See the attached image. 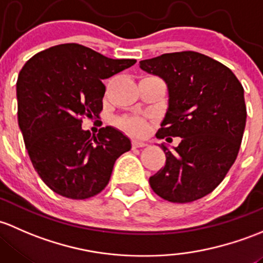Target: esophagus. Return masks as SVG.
Instances as JSON below:
<instances>
[{
	"mask_svg": "<svg viewBox=\"0 0 263 263\" xmlns=\"http://www.w3.org/2000/svg\"><path fill=\"white\" fill-rule=\"evenodd\" d=\"M145 145H147V143L142 142V140H137V139L133 140V148H142V147H145Z\"/></svg>",
	"mask_w": 263,
	"mask_h": 263,
	"instance_id": "34e87169",
	"label": "esophagus"
}]
</instances>
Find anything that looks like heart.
Wrapping results in <instances>:
<instances>
[{"label":"heart","instance_id":"1","mask_svg":"<svg viewBox=\"0 0 263 263\" xmlns=\"http://www.w3.org/2000/svg\"><path fill=\"white\" fill-rule=\"evenodd\" d=\"M120 125L125 129L126 132L132 134H142L144 132L145 125L140 119L138 118H124L120 120Z\"/></svg>","mask_w":263,"mask_h":263}]
</instances>
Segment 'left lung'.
Instances as JSON below:
<instances>
[{
  "label": "left lung",
  "instance_id": "left-lung-1",
  "mask_svg": "<svg viewBox=\"0 0 263 263\" xmlns=\"http://www.w3.org/2000/svg\"><path fill=\"white\" fill-rule=\"evenodd\" d=\"M168 90V107L159 139L181 142L173 151L161 144L166 164L149 177L152 190L171 202H191L223 181L239 152L247 110L245 90L228 67L196 53H167L139 62Z\"/></svg>",
  "mask_w": 263,
  "mask_h": 263
}]
</instances>
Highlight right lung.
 I'll use <instances>...</instances> for the list:
<instances>
[{"mask_svg": "<svg viewBox=\"0 0 263 263\" xmlns=\"http://www.w3.org/2000/svg\"><path fill=\"white\" fill-rule=\"evenodd\" d=\"M135 62L71 43L40 51L23 67L16 83L18 126L32 166L50 190L83 200L106 187L115 161L130 151V139L112 126L91 135L82 129V118H99L102 80Z\"/></svg>", "mask_w": 263, "mask_h": 263, "instance_id": "add662e5", "label": "right lung"}]
</instances>
